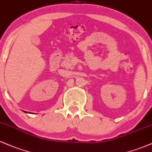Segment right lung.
I'll return each instance as SVG.
<instances>
[{"mask_svg":"<svg viewBox=\"0 0 152 152\" xmlns=\"http://www.w3.org/2000/svg\"><path fill=\"white\" fill-rule=\"evenodd\" d=\"M24 112H26V111H24Z\"/></svg>","mask_w":152,"mask_h":152,"instance_id":"1","label":"right lung"}]
</instances>
